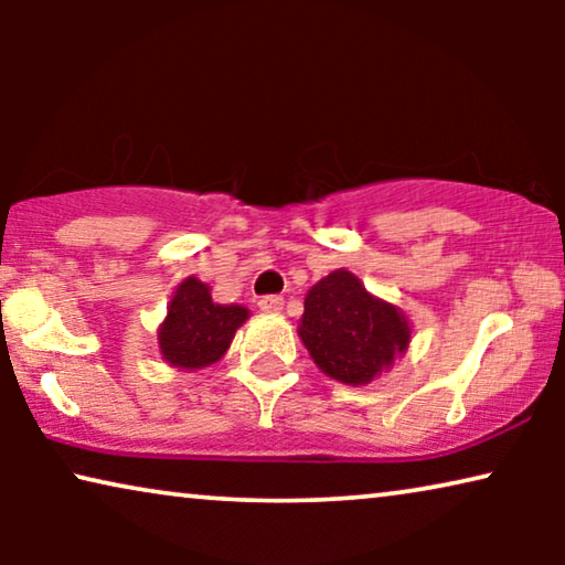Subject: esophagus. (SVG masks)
<instances>
[{"label":"esophagus","mask_w":565,"mask_h":565,"mask_svg":"<svg viewBox=\"0 0 565 565\" xmlns=\"http://www.w3.org/2000/svg\"><path fill=\"white\" fill-rule=\"evenodd\" d=\"M282 306H285L282 296H262L259 298V308H262V311H267V313L282 311Z\"/></svg>","instance_id":"34e87169"}]
</instances>
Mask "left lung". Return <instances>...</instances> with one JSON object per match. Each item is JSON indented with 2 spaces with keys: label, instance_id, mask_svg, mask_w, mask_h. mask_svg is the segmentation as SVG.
<instances>
[{
  "label": "left lung",
  "instance_id": "8db88e82",
  "mask_svg": "<svg viewBox=\"0 0 565 565\" xmlns=\"http://www.w3.org/2000/svg\"><path fill=\"white\" fill-rule=\"evenodd\" d=\"M298 334L323 373L350 385L370 383L408 347L404 313L370 296L347 269L308 290Z\"/></svg>",
  "mask_w": 565,
  "mask_h": 565
}]
</instances>
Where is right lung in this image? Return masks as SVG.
Returning <instances> with one entry per match:
<instances>
[{
    "label": "right lung",
    "instance_id": "add662e5",
    "mask_svg": "<svg viewBox=\"0 0 565 565\" xmlns=\"http://www.w3.org/2000/svg\"><path fill=\"white\" fill-rule=\"evenodd\" d=\"M246 316L242 306L213 303L207 285L188 277L169 303L167 321L159 329V350L174 367H207L228 350Z\"/></svg>",
    "mask_w": 565,
    "mask_h": 565
}]
</instances>
